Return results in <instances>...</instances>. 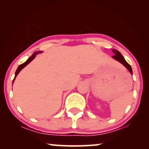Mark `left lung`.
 I'll return each instance as SVG.
<instances>
[{
  "mask_svg": "<svg viewBox=\"0 0 149 149\" xmlns=\"http://www.w3.org/2000/svg\"><path fill=\"white\" fill-rule=\"evenodd\" d=\"M112 52H113V54H115L113 56H112V58H113V59H115V60L118 61V62L121 63V64H123V66H125L128 70H129L130 74L132 75V73L133 72H132V69L131 66H130V65L128 64L127 62H126L125 58H124L123 56L121 54V53H120L119 51H117L116 49H112Z\"/></svg>",
  "mask_w": 149,
  "mask_h": 149,
  "instance_id": "obj_1",
  "label": "left lung"
}]
</instances>
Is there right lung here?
Returning <instances> with one entry per match:
<instances>
[{
    "label": "right lung",
    "instance_id": "right-lung-1",
    "mask_svg": "<svg viewBox=\"0 0 149 149\" xmlns=\"http://www.w3.org/2000/svg\"><path fill=\"white\" fill-rule=\"evenodd\" d=\"M42 52H40V51H38V52H34L33 54L24 63H23V64H20L19 66H18V68H17V70H16V71H15V77H14V79H13V83H14V81H15V77H17V75L19 74V72H20V71H21L22 69H23L24 67L25 66H27V65L29 64V63L31 62L32 60H33L34 58H35V57H36V56L37 54H41Z\"/></svg>",
    "mask_w": 149,
    "mask_h": 149
}]
</instances>
